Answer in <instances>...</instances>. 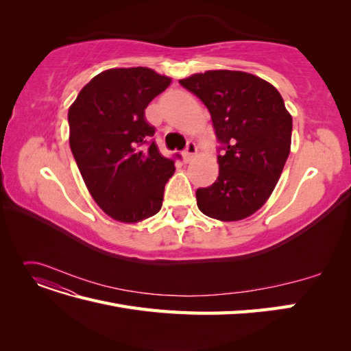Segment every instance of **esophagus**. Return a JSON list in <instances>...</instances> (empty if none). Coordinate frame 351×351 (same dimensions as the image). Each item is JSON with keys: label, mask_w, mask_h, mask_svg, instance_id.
<instances>
[{"label": "esophagus", "mask_w": 351, "mask_h": 351, "mask_svg": "<svg viewBox=\"0 0 351 351\" xmlns=\"http://www.w3.org/2000/svg\"><path fill=\"white\" fill-rule=\"evenodd\" d=\"M196 152H197V146H196L193 142H189V143H187V146H186V149L183 151V158H184V161H186V162L192 161L193 156L196 155Z\"/></svg>", "instance_id": "obj_1"}]
</instances>
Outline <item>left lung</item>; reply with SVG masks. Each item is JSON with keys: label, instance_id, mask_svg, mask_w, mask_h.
Wrapping results in <instances>:
<instances>
[{"label": "left lung", "instance_id": "obj_1", "mask_svg": "<svg viewBox=\"0 0 351 351\" xmlns=\"http://www.w3.org/2000/svg\"><path fill=\"white\" fill-rule=\"evenodd\" d=\"M180 84L205 104L219 142V174L196 190L197 208L219 221L250 217L271 196L290 154L293 119L282 97L244 71L210 70Z\"/></svg>", "mask_w": 351, "mask_h": 351}]
</instances>
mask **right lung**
<instances>
[{
	"label": "right lung",
	"mask_w": 351,
	"mask_h": 351,
	"mask_svg": "<svg viewBox=\"0 0 351 351\" xmlns=\"http://www.w3.org/2000/svg\"><path fill=\"white\" fill-rule=\"evenodd\" d=\"M169 83L147 67L105 70L69 110L70 147L79 171L93 200L117 221L139 222L162 206L174 159L159 154L145 110Z\"/></svg>",
	"instance_id": "right-lung-1"
}]
</instances>
